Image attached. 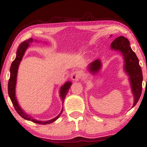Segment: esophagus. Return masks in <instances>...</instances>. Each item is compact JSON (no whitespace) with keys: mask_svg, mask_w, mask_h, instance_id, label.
Here are the masks:
<instances>
[{"mask_svg":"<svg viewBox=\"0 0 147 147\" xmlns=\"http://www.w3.org/2000/svg\"><path fill=\"white\" fill-rule=\"evenodd\" d=\"M82 76V74L81 71H79L78 70L74 71L71 74V79L72 80L75 81H78L79 79L81 78Z\"/></svg>","mask_w":147,"mask_h":147,"instance_id":"esophagus-1","label":"esophagus"}]
</instances>
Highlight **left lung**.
<instances>
[{
    "label": "left lung",
    "mask_w": 147,
    "mask_h": 147,
    "mask_svg": "<svg viewBox=\"0 0 147 147\" xmlns=\"http://www.w3.org/2000/svg\"><path fill=\"white\" fill-rule=\"evenodd\" d=\"M110 46L112 50L120 51L124 58V69L126 73L129 76L131 88L134 97V102L132 107H134L140 99L142 92L143 74L141 66L139 64L138 58L131 48L129 41L123 36H120L115 38L111 43ZM101 68V61L99 59H96L89 64L88 69L92 74H95L99 71Z\"/></svg>",
    "instance_id": "8db88e82"
}]
</instances>
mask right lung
Here are the masks:
<instances>
[{"label": "right lung", "mask_w": 147, "mask_h": 147, "mask_svg": "<svg viewBox=\"0 0 147 147\" xmlns=\"http://www.w3.org/2000/svg\"><path fill=\"white\" fill-rule=\"evenodd\" d=\"M32 42H33V38H30L29 39L22 42L19 46V48H18V50L17 51L16 57H15V60L12 62L11 67H10V78L8 81V86H7V88H7V90H8V95L15 110H16L18 114H19L22 118H24V119L31 121H32L33 123H38V124L48 125L54 122L59 117H60L62 112L63 111V109H62L60 114L52 119H50L48 121H38L35 119H33L32 117L30 116L29 115L26 114L24 111H23L22 109H21V108L20 107L19 104H18L16 96H15V86H16V83H17V76L18 68H19V66L20 61H21L22 59V57L24 55L25 51L26 50V49L28 48V46H29L30 43ZM71 86V82L68 81L61 87L60 97L62 101H63V103L64 102V98H65L66 94L68 93V90L69 88H70Z\"/></svg>", "instance_id": "add662e5"}]
</instances>
